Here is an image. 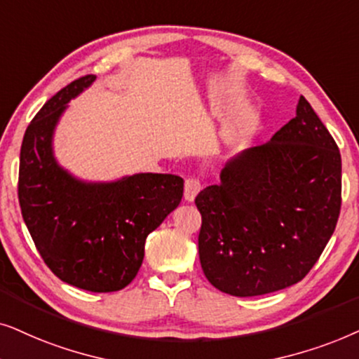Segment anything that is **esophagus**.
Instances as JSON below:
<instances>
[{
  "mask_svg": "<svg viewBox=\"0 0 359 359\" xmlns=\"http://www.w3.org/2000/svg\"><path fill=\"white\" fill-rule=\"evenodd\" d=\"M200 189H202V184H200L198 177H189V179H185V187H184L185 200H187V202H194L195 197H197V194L200 192Z\"/></svg>",
  "mask_w": 359,
  "mask_h": 359,
  "instance_id": "obj_1",
  "label": "esophagus"
}]
</instances>
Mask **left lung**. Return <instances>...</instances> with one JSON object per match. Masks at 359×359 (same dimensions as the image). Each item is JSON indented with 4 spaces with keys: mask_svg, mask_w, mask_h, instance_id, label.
I'll use <instances>...</instances> for the list:
<instances>
[{
    "mask_svg": "<svg viewBox=\"0 0 359 359\" xmlns=\"http://www.w3.org/2000/svg\"><path fill=\"white\" fill-rule=\"evenodd\" d=\"M195 205L200 264L213 287L236 297L285 289L309 274L335 231L340 151L300 97L295 118L229 159Z\"/></svg>",
    "mask_w": 359,
    "mask_h": 359,
    "instance_id": "8db88e82",
    "label": "left lung"
}]
</instances>
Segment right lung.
<instances>
[{
    "label": "right lung",
    "instance_id": "obj_1",
    "mask_svg": "<svg viewBox=\"0 0 359 359\" xmlns=\"http://www.w3.org/2000/svg\"><path fill=\"white\" fill-rule=\"evenodd\" d=\"M95 79L85 75L67 85L27 126L18 197L37 251L60 280L90 292H116L140 271L147 235L179 207L184 180L147 172L85 182L59 165L52 147L57 123Z\"/></svg>",
    "mask_w": 359,
    "mask_h": 359
}]
</instances>
